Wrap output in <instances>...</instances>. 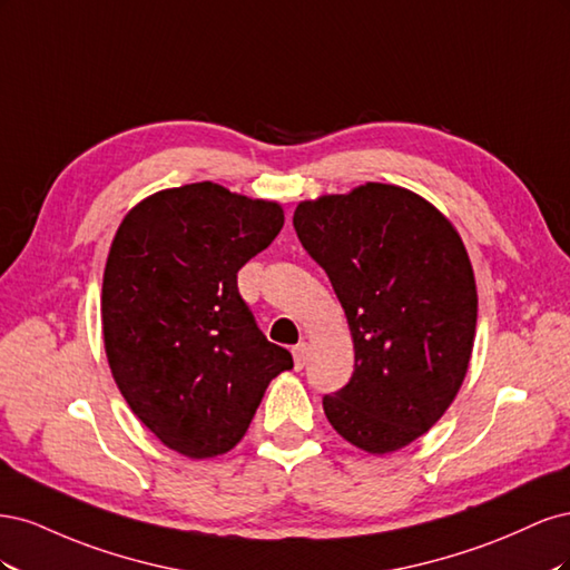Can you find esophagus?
<instances>
[{
    "label": "esophagus",
    "mask_w": 570,
    "mask_h": 570,
    "mask_svg": "<svg viewBox=\"0 0 570 570\" xmlns=\"http://www.w3.org/2000/svg\"><path fill=\"white\" fill-rule=\"evenodd\" d=\"M292 356H295V368L302 371L308 361V344L306 342L295 344V347H292Z\"/></svg>",
    "instance_id": "1"
}]
</instances>
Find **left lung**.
<instances>
[{"label": "left lung", "mask_w": 570, "mask_h": 570, "mask_svg": "<svg viewBox=\"0 0 570 570\" xmlns=\"http://www.w3.org/2000/svg\"><path fill=\"white\" fill-rule=\"evenodd\" d=\"M292 226L354 340V373L323 396L325 416L358 450H402L440 421L469 368L478 295L461 237L433 204L383 183L302 202Z\"/></svg>", "instance_id": "1"}]
</instances>
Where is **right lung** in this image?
Returning a JSON list of instances; mask_svg holds the SVG:
<instances>
[{
  "instance_id": "right-lung-1",
  "label": "right lung",
  "mask_w": 570,
  "mask_h": 570,
  "mask_svg": "<svg viewBox=\"0 0 570 570\" xmlns=\"http://www.w3.org/2000/svg\"><path fill=\"white\" fill-rule=\"evenodd\" d=\"M285 223L281 204L193 183L140 202L124 218L101 285L114 381L166 446L189 459L243 440L292 354L258 331L237 271Z\"/></svg>"
}]
</instances>
